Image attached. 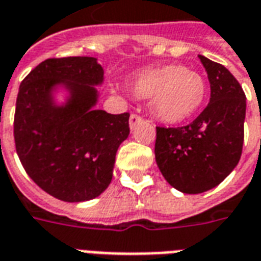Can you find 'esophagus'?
<instances>
[{
    "label": "esophagus",
    "mask_w": 261,
    "mask_h": 261,
    "mask_svg": "<svg viewBox=\"0 0 261 261\" xmlns=\"http://www.w3.org/2000/svg\"><path fill=\"white\" fill-rule=\"evenodd\" d=\"M142 120H144V119H142L141 116L136 115V113H133V115L130 116V120H128V124H130L131 130H133V128H134V127H136L137 124H140V123Z\"/></svg>",
    "instance_id": "1"
}]
</instances>
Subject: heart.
Segmentation results:
<instances>
[{"mask_svg":"<svg viewBox=\"0 0 261 261\" xmlns=\"http://www.w3.org/2000/svg\"><path fill=\"white\" fill-rule=\"evenodd\" d=\"M133 94L150 99L156 119L169 124L188 120L206 99V82L199 73L182 65H166L138 73L131 80Z\"/></svg>","mask_w":261,"mask_h":261,"instance_id":"1","label":"heart"}]
</instances>
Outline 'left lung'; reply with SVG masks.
<instances>
[{
	"instance_id": "1",
	"label": "left lung",
	"mask_w": 261,
	"mask_h": 261,
	"mask_svg": "<svg viewBox=\"0 0 261 261\" xmlns=\"http://www.w3.org/2000/svg\"><path fill=\"white\" fill-rule=\"evenodd\" d=\"M207 71L210 102L192 123L156 127L160 173L184 194H202L224 181L242 155L246 96L231 71L199 55Z\"/></svg>"
}]
</instances>
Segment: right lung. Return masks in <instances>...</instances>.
I'll list each match as a JSON object with an SVG mask.
<instances>
[{
  "label": "right lung",
  "mask_w": 261,
  "mask_h": 261,
  "mask_svg": "<svg viewBox=\"0 0 261 261\" xmlns=\"http://www.w3.org/2000/svg\"><path fill=\"white\" fill-rule=\"evenodd\" d=\"M103 69L96 58H51L24 77L16 99L13 137L29 177L63 202L94 199L109 187L116 152L130 134V113L95 109ZM58 86L69 92L58 106Z\"/></svg>",
  "instance_id": "1"
}]
</instances>
